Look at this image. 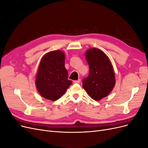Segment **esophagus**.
I'll return each mask as SVG.
<instances>
[{
  "label": "esophagus",
  "instance_id": "esophagus-1",
  "mask_svg": "<svg viewBox=\"0 0 148 148\" xmlns=\"http://www.w3.org/2000/svg\"><path fill=\"white\" fill-rule=\"evenodd\" d=\"M80 82H81V79H78V80H75V81H74L75 83H79Z\"/></svg>",
  "mask_w": 148,
  "mask_h": 148
}]
</instances>
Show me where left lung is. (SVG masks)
<instances>
[{
	"instance_id": "8db88e82",
	"label": "left lung",
	"mask_w": 148,
	"mask_h": 148,
	"mask_svg": "<svg viewBox=\"0 0 148 148\" xmlns=\"http://www.w3.org/2000/svg\"><path fill=\"white\" fill-rule=\"evenodd\" d=\"M89 67L88 77L83 80V87L92 99L99 101L108 96L115 84L112 65L106 53L96 48L86 52Z\"/></svg>"
}]
</instances>
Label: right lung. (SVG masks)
Returning a JSON list of instances; mask_svg holds the SVG:
<instances>
[{
    "label": "right lung",
    "mask_w": 148,
    "mask_h": 148,
    "mask_svg": "<svg viewBox=\"0 0 148 148\" xmlns=\"http://www.w3.org/2000/svg\"><path fill=\"white\" fill-rule=\"evenodd\" d=\"M72 83L68 79L65 67V53L61 51H51L44 55L39 65L35 84L43 97L52 101L63 96Z\"/></svg>",
    "instance_id": "add662e5"
}]
</instances>
